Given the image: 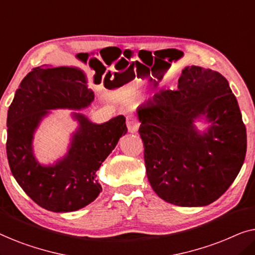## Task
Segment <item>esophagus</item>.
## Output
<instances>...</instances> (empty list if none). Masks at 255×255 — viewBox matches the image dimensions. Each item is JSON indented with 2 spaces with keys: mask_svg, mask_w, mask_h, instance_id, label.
Instances as JSON below:
<instances>
[{
  "mask_svg": "<svg viewBox=\"0 0 255 255\" xmlns=\"http://www.w3.org/2000/svg\"><path fill=\"white\" fill-rule=\"evenodd\" d=\"M127 127H128V132H131V133H134V132L138 131V128H139V123L137 121V118L134 116H130L127 117Z\"/></svg>",
  "mask_w": 255,
  "mask_h": 255,
  "instance_id": "34e87169",
  "label": "esophagus"
}]
</instances>
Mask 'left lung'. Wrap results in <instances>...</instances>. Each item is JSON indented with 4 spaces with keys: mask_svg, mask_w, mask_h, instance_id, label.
I'll return each mask as SVG.
<instances>
[{
    "mask_svg": "<svg viewBox=\"0 0 255 255\" xmlns=\"http://www.w3.org/2000/svg\"><path fill=\"white\" fill-rule=\"evenodd\" d=\"M213 123L207 134L198 117ZM146 174L163 201L202 207L222 196L246 155V128L238 102L222 74L197 66L182 71L176 90H161L138 109Z\"/></svg>",
    "mask_w": 255,
    "mask_h": 255,
    "instance_id": "8db88e82",
    "label": "left lung"
}]
</instances>
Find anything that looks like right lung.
<instances>
[{
	"label": "right lung",
	"instance_id": "right-lung-1",
	"mask_svg": "<svg viewBox=\"0 0 255 255\" xmlns=\"http://www.w3.org/2000/svg\"><path fill=\"white\" fill-rule=\"evenodd\" d=\"M82 71L73 67L40 66L22 80L6 118V156L17 183L31 200L53 212L76 211L102 191L96 172L118 139L128 132L125 117L93 124L75 114L80 128L68 154L55 166L43 167L32 153V134L50 109H81L94 93L87 88Z\"/></svg>",
	"mask_w": 255,
	"mask_h": 255
}]
</instances>
